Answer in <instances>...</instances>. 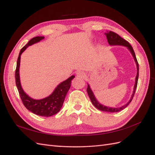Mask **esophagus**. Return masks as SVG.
<instances>
[{
  "label": "esophagus",
  "instance_id": "esophagus-1",
  "mask_svg": "<svg viewBox=\"0 0 155 155\" xmlns=\"http://www.w3.org/2000/svg\"><path fill=\"white\" fill-rule=\"evenodd\" d=\"M85 74L83 72H81V71H79L77 73V77L78 78H85Z\"/></svg>",
  "mask_w": 155,
  "mask_h": 155
}]
</instances>
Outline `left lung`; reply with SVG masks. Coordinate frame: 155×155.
Masks as SVG:
<instances>
[{
    "label": "left lung",
    "instance_id": "obj_1",
    "mask_svg": "<svg viewBox=\"0 0 155 155\" xmlns=\"http://www.w3.org/2000/svg\"><path fill=\"white\" fill-rule=\"evenodd\" d=\"M105 35L107 37V41L108 43L110 45H121V46H126V47H127V48L129 50V51H130V53L132 54L134 59L136 62V64H137V77H136V79H135V84H134V91H133V93L132 94V96H131L130 100L128 101V103L127 104L123 105L122 107H118V108H112V107H106L103 105L101 104H100L99 102L97 101V100L96 99V97L94 95V94L92 91V90L91 89L90 86L89 85H88L87 86V91L88 93V95L90 97V99L91 100V102L92 103V104L94 105V107L96 108H97V109H99L100 110L102 111H105V112H119L121 110L124 109L125 107H127L130 103L132 101L133 98L134 97V93L136 91V88L137 87V84H138V76H139V66H138V61L137 59V58H136V55H135V53L134 51V50L132 47V46H131L128 41H127L126 40L124 39L123 38H121V37L118 35L116 33H114L113 31H107V33H105Z\"/></svg>",
    "mask_w": 155,
    "mask_h": 155
}]
</instances>
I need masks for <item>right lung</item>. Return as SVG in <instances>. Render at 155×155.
Listing matches in <instances>:
<instances>
[{"instance_id":"right-lung-1","label":"right lung","mask_w":155,"mask_h":155,"mask_svg":"<svg viewBox=\"0 0 155 155\" xmlns=\"http://www.w3.org/2000/svg\"><path fill=\"white\" fill-rule=\"evenodd\" d=\"M44 38V37L39 36L34 37V38L30 40L28 43L21 50L17 59V67L15 70V83L18 91L19 92L21 100L26 109L36 115L48 117L57 114L60 109H61L65 96H66L70 86H71V81L75 78V76H70L67 80L61 83L55 88V90L51 93V94L48 97L43 98V99H32L24 92L21 85L19 76L21 55L26 49L28 46L38 43Z\"/></svg>"}]
</instances>
